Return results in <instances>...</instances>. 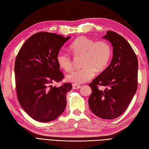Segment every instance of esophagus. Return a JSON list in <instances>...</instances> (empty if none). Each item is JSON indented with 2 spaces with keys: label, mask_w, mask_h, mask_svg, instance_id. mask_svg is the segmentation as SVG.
<instances>
[{
  "label": "esophagus",
  "mask_w": 149,
  "mask_h": 149,
  "mask_svg": "<svg viewBox=\"0 0 149 149\" xmlns=\"http://www.w3.org/2000/svg\"><path fill=\"white\" fill-rule=\"evenodd\" d=\"M80 88H81L80 85L77 84H72V88H73V89H74V90L79 89Z\"/></svg>",
  "instance_id": "34e87169"
}]
</instances>
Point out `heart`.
I'll use <instances>...</instances> for the list:
<instances>
[{"label": "heart", "mask_w": 149, "mask_h": 149, "mask_svg": "<svg viewBox=\"0 0 149 149\" xmlns=\"http://www.w3.org/2000/svg\"><path fill=\"white\" fill-rule=\"evenodd\" d=\"M70 49L75 56H83L82 66L66 75V80L71 83L82 84L92 79L95 70L102 71L106 68L111 58V49L104 41L95 42L86 36H81L73 42ZM56 61L58 65L65 71L72 67V59L68 54L59 51L57 54Z\"/></svg>", "instance_id": "obj_1"}]
</instances>
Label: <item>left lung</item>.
<instances>
[{"mask_svg":"<svg viewBox=\"0 0 149 149\" xmlns=\"http://www.w3.org/2000/svg\"><path fill=\"white\" fill-rule=\"evenodd\" d=\"M113 47L110 65L89 84L92 92L90 109L104 119H115L125 111L137 90L138 62L136 55L124 38L113 31L102 37ZM98 86L106 88L100 91Z\"/></svg>","mask_w":149,"mask_h":149,"instance_id":"obj_1","label":"left lung"}]
</instances>
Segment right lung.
I'll use <instances>...</instances> for the list:
<instances>
[{"label": "right lung", "instance_id": "add662e5", "mask_svg": "<svg viewBox=\"0 0 149 149\" xmlns=\"http://www.w3.org/2000/svg\"><path fill=\"white\" fill-rule=\"evenodd\" d=\"M70 38L54 33H37L26 41L16 58L18 100L27 115L38 122L52 121L66 107V95L72 84L56 87L52 84L63 78L56 56Z\"/></svg>", "mask_w": 149, "mask_h": 149}]
</instances>
